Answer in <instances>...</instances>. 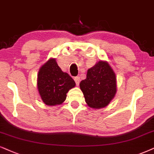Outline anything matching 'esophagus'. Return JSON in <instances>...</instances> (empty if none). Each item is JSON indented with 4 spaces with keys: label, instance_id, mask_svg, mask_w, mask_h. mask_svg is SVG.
<instances>
[{
    "label": "esophagus",
    "instance_id": "1",
    "mask_svg": "<svg viewBox=\"0 0 154 154\" xmlns=\"http://www.w3.org/2000/svg\"><path fill=\"white\" fill-rule=\"evenodd\" d=\"M75 82H76V85H77V86H78V85H79V82H80V77H75Z\"/></svg>",
    "mask_w": 154,
    "mask_h": 154
}]
</instances>
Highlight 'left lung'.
Instances as JSON below:
<instances>
[{
  "label": "left lung",
  "mask_w": 154,
  "mask_h": 154,
  "mask_svg": "<svg viewBox=\"0 0 154 154\" xmlns=\"http://www.w3.org/2000/svg\"><path fill=\"white\" fill-rule=\"evenodd\" d=\"M79 87L89 107L104 108L116 95V74L107 62L100 60L87 70V78L81 82Z\"/></svg>",
  "instance_id": "left-lung-1"
}]
</instances>
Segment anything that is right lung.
<instances>
[{
	"label": "right lung",
	"instance_id": "obj_1",
	"mask_svg": "<svg viewBox=\"0 0 154 154\" xmlns=\"http://www.w3.org/2000/svg\"><path fill=\"white\" fill-rule=\"evenodd\" d=\"M37 85L42 102L52 106L63 104L67 93L76 85L70 76L62 71L55 58H50L39 69Z\"/></svg>",
	"mask_w": 154,
	"mask_h": 154
}]
</instances>
